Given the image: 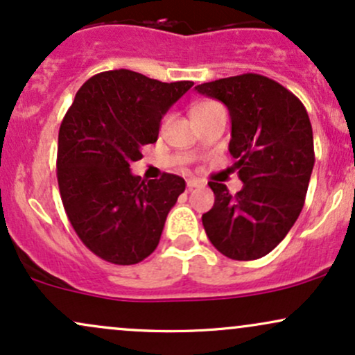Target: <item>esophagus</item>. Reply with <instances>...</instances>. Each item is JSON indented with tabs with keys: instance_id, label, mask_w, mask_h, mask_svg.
<instances>
[{
	"instance_id": "1",
	"label": "esophagus",
	"mask_w": 355,
	"mask_h": 355,
	"mask_svg": "<svg viewBox=\"0 0 355 355\" xmlns=\"http://www.w3.org/2000/svg\"><path fill=\"white\" fill-rule=\"evenodd\" d=\"M202 185L203 183H200L198 180H191V178L190 180H187V189L189 190H193V189H197V187H202Z\"/></svg>"
}]
</instances>
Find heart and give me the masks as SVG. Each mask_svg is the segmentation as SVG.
Listing matches in <instances>:
<instances>
[{"mask_svg":"<svg viewBox=\"0 0 355 355\" xmlns=\"http://www.w3.org/2000/svg\"><path fill=\"white\" fill-rule=\"evenodd\" d=\"M217 107H222V105L217 103V101H202V103H197L191 110V115H198V113L209 112V110H214Z\"/></svg>","mask_w":355,"mask_h":355,"instance_id":"heart-1","label":"heart"}]
</instances>
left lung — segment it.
I'll return each mask as SVG.
<instances>
[{
    "mask_svg": "<svg viewBox=\"0 0 355 355\" xmlns=\"http://www.w3.org/2000/svg\"><path fill=\"white\" fill-rule=\"evenodd\" d=\"M195 89L229 108V150L243 182L235 195L222 183L209 182L215 203L202 215L203 229L229 259H260L282 242L302 211L315 162L307 110L294 93L257 73Z\"/></svg>",
    "mask_w": 355,
    "mask_h": 355,
    "instance_id": "1",
    "label": "left lung"
}]
</instances>
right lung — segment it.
<instances>
[{
    "label": "right lung",
    "instance_id": "obj_1",
    "mask_svg": "<svg viewBox=\"0 0 355 355\" xmlns=\"http://www.w3.org/2000/svg\"><path fill=\"white\" fill-rule=\"evenodd\" d=\"M193 87L130 70L92 76L61 121L56 177L68 220L85 247L115 266L157 248L166 215L185 190L178 175L141 180L130 164L155 144L162 116Z\"/></svg>",
    "mask_w": 355,
    "mask_h": 355
}]
</instances>
